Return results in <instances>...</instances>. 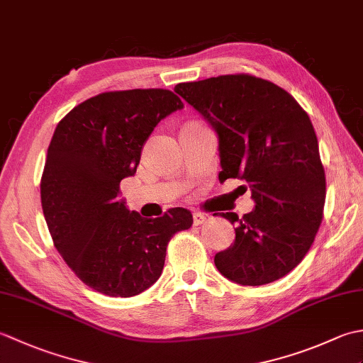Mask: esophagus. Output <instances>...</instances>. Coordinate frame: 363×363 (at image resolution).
<instances>
[{"mask_svg":"<svg viewBox=\"0 0 363 363\" xmlns=\"http://www.w3.org/2000/svg\"><path fill=\"white\" fill-rule=\"evenodd\" d=\"M206 220H207V213H204V212H195L194 213V225L195 226L203 225Z\"/></svg>","mask_w":363,"mask_h":363,"instance_id":"obj_1","label":"esophagus"}]
</instances>
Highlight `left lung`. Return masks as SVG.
<instances>
[{
  "instance_id": "1",
  "label": "left lung",
  "mask_w": 363,
  "mask_h": 363,
  "mask_svg": "<svg viewBox=\"0 0 363 363\" xmlns=\"http://www.w3.org/2000/svg\"><path fill=\"white\" fill-rule=\"evenodd\" d=\"M217 130L220 181H246L256 209L238 220L235 242L215 254L228 279L264 285L299 265L323 220L326 176L309 115L289 91L256 76L223 74L174 87ZM248 189V187H246Z\"/></svg>"
}]
</instances>
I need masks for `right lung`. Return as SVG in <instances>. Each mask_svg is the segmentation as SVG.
<instances>
[{"label": "right lung", "mask_w": 363, "mask_h": 363, "mask_svg": "<svg viewBox=\"0 0 363 363\" xmlns=\"http://www.w3.org/2000/svg\"><path fill=\"white\" fill-rule=\"evenodd\" d=\"M182 107L165 89L104 91L73 107L54 130L40 181L46 225L67 265L103 295L129 298L151 287L168 242L194 223L182 207L145 220L120 199L146 138Z\"/></svg>", "instance_id": "obj_1"}]
</instances>
